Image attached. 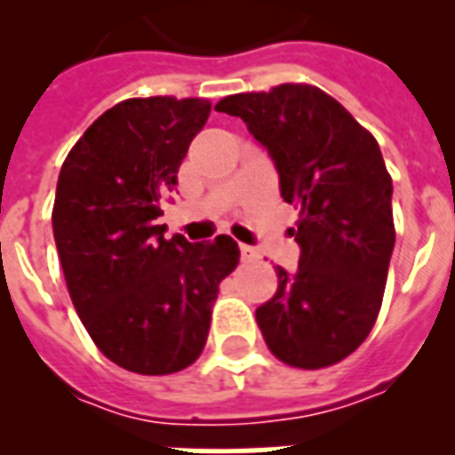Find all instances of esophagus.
<instances>
[{"label":"esophagus","mask_w":455,"mask_h":455,"mask_svg":"<svg viewBox=\"0 0 455 455\" xmlns=\"http://www.w3.org/2000/svg\"><path fill=\"white\" fill-rule=\"evenodd\" d=\"M241 259L243 262H257L259 259V252L250 245H241Z\"/></svg>","instance_id":"34e87169"}]
</instances>
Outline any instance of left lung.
<instances>
[{
  "label": "left lung",
  "mask_w": 455,
  "mask_h": 455,
  "mask_svg": "<svg viewBox=\"0 0 455 455\" xmlns=\"http://www.w3.org/2000/svg\"><path fill=\"white\" fill-rule=\"evenodd\" d=\"M214 110L248 124L299 207L298 269L276 267V292L255 311L264 342L292 368L332 366L373 331L387 283L396 234L380 146L314 84L231 94Z\"/></svg>",
  "instance_id": "1"
}]
</instances>
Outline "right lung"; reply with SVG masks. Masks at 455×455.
I'll return each instance as SVG.
<instances>
[{"label": "right lung", "instance_id": "right-lung-1", "mask_svg": "<svg viewBox=\"0 0 455 455\" xmlns=\"http://www.w3.org/2000/svg\"><path fill=\"white\" fill-rule=\"evenodd\" d=\"M210 110L207 99L120 101L60 167L52 224L68 292L103 356L132 373L170 375L198 359L221 278L241 257L228 235L167 241L157 224Z\"/></svg>", "mask_w": 455, "mask_h": 455}]
</instances>
